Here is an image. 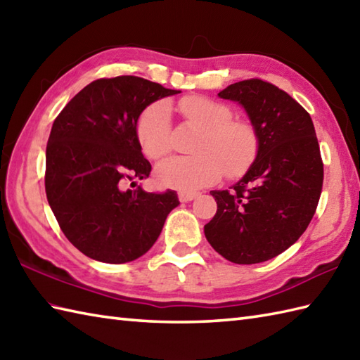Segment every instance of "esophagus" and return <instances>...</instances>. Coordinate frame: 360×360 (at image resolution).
I'll return each instance as SVG.
<instances>
[{"instance_id": "obj_1", "label": "esophagus", "mask_w": 360, "mask_h": 360, "mask_svg": "<svg viewBox=\"0 0 360 360\" xmlns=\"http://www.w3.org/2000/svg\"><path fill=\"white\" fill-rule=\"evenodd\" d=\"M198 196L196 192H179L178 193V198L181 202H188V201H193L195 198Z\"/></svg>"}]
</instances>
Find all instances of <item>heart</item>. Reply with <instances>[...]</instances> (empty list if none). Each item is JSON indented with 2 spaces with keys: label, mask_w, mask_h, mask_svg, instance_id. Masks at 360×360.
<instances>
[{
  "label": "heart",
  "mask_w": 360,
  "mask_h": 360,
  "mask_svg": "<svg viewBox=\"0 0 360 360\" xmlns=\"http://www.w3.org/2000/svg\"><path fill=\"white\" fill-rule=\"evenodd\" d=\"M179 110L188 122L202 128L196 156H172L158 164L155 176L160 186L192 192L221 179L227 173L238 176L254 162L258 137L249 122L232 120L227 105L204 96L182 98ZM137 137L145 155L165 156L172 148V119L167 105L155 103L137 122Z\"/></svg>",
  "instance_id": "obj_1"
}]
</instances>
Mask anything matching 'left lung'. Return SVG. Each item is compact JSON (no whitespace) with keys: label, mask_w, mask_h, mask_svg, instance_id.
<instances>
[{"label":"left lung","mask_w":360,"mask_h":360,"mask_svg":"<svg viewBox=\"0 0 360 360\" xmlns=\"http://www.w3.org/2000/svg\"><path fill=\"white\" fill-rule=\"evenodd\" d=\"M218 97L243 106L258 151L232 190L210 192L218 209L204 233L229 262L263 263L292 246L316 213L323 164L314 124L285 91L258 79L232 83Z\"/></svg>","instance_id":"obj_1"}]
</instances>
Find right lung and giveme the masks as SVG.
<instances>
[{
    "label": "right lung",
    "mask_w": 360,
    "mask_h": 360,
    "mask_svg": "<svg viewBox=\"0 0 360 360\" xmlns=\"http://www.w3.org/2000/svg\"><path fill=\"white\" fill-rule=\"evenodd\" d=\"M178 93L134 75L98 79L53 120L46 196L62 232L82 254L110 264L133 262L151 249L168 213L178 207L173 190L124 188L151 172L137 137L142 111Z\"/></svg>",
    "instance_id": "right-lung-1"
}]
</instances>
